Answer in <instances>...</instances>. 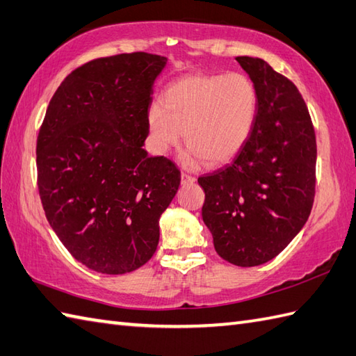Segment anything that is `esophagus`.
<instances>
[{"mask_svg": "<svg viewBox=\"0 0 356 356\" xmlns=\"http://www.w3.org/2000/svg\"><path fill=\"white\" fill-rule=\"evenodd\" d=\"M196 181L195 177L192 175H187V173H181V184L183 186H188V184H193Z\"/></svg>", "mask_w": 356, "mask_h": 356, "instance_id": "34e87169", "label": "esophagus"}]
</instances>
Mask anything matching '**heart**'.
<instances>
[{
  "mask_svg": "<svg viewBox=\"0 0 356 356\" xmlns=\"http://www.w3.org/2000/svg\"><path fill=\"white\" fill-rule=\"evenodd\" d=\"M257 109L256 86L242 73L181 77L164 91L163 102L149 106L152 147L165 154L179 143L184 129V165L227 163L248 141Z\"/></svg>",
  "mask_w": 356,
  "mask_h": 356,
  "instance_id": "1",
  "label": "heart"
}]
</instances>
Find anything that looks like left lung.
Segmentation results:
<instances>
[{
	"label": "left lung",
	"mask_w": 356,
	"mask_h": 356,
	"mask_svg": "<svg viewBox=\"0 0 356 356\" xmlns=\"http://www.w3.org/2000/svg\"><path fill=\"white\" fill-rule=\"evenodd\" d=\"M236 60L254 83L259 109L247 143L224 169L198 178L202 220L218 254L257 266L288 247L311 215L317 141L302 94L264 59Z\"/></svg>",
	"instance_id": "8db88e82"
}]
</instances>
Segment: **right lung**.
<instances>
[{
    "label": "right lung",
    "mask_w": 356,
    "mask_h": 356,
    "mask_svg": "<svg viewBox=\"0 0 356 356\" xmlns=\"http://www.w3.org/2000/svg\"><path fill=\"white\" fill-rule=\"evenodd\" d=\"M165 62L138 51L76 68L39 129L38 187L47 220L92 271L143 266L160 241L161 213L178 192L177 165L143 149L154 83Z\"/></svg>",
    "instance_id": "right-lung-1"
}]
</instances>
